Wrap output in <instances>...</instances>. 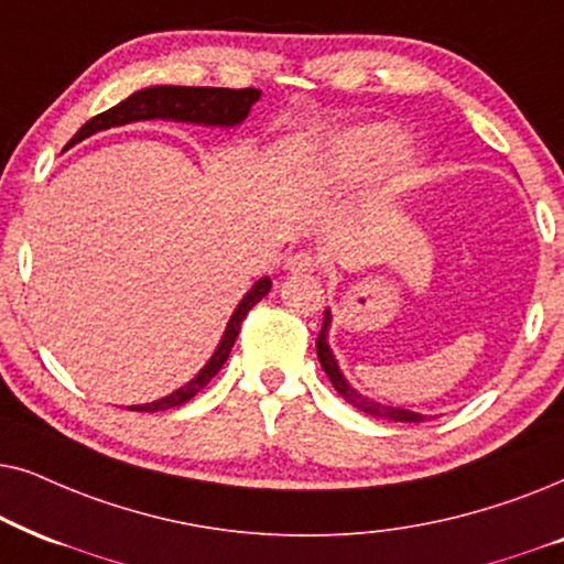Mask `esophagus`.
I'll return each mask as SVG.
<instances>
[{
	"label": "esophagus",
	"mask_w": 564,
	"mask_h": 564,
	"mask_svg": "<svg viewBox=\"0 0 564 564\" xmlns=\"http://www.w3.org/2000/svg\"><path fill=\"white\" fill-rule=\"evenodd\" d=\"M319 268V260L312 252H296L294 258L286 262L289 273H314Z\"/></svg>",
	"instance_id": "obj_1"
}]
</instances>
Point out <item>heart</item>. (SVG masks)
<instances>
[{"label":"heart","mask_w":564,"mask_h":564,"mask_svg":"<svg viewBox=\"0 0 564 564\" xmlns=\"http://www.w3.org/2000/svg\"><path fill=\"white\" fill-rule=\"evenodd\" d=\"M404 149V133L373 123L343 131L310 154V170L319 183H340L384 164Z\"/></svg>","instance_id":"heart-1"}]
</instances>
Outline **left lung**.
Wrapping results in <instances>:
<instances>
[{"label":"left lung","instance_id":"left-lung-1","mask_svg":"<svg viewBox=\"0 0 564 564\" xmlns=\"http://www.w3.org/2000/svg\"><path fill=\"white\" fill-rule=\"evenodd\" d=\"M329 322H333V314H329V310H325V319H322V329H319V337H317V358H319L322 369H325V373L329 377V381H333V387L337 389V394H340L345 402H350L352 408L366 412V415H373V417H381V420H394V423H423L425 415H420V412L394 408V404L373 402V400H369V397L358 394L356 389H352L348 381H345L340 369H337V360L333 356V350H329V345H327Z\"/></svg>","mask_w":564,"mask_h":564}]
</instances>
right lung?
I'll return each instance as SVG.
<instances>
[{
	"label": "right lung",
	"mask_w": 564,
	"mask_h": 564,
	"mask_svg": "<svg viewBox=\"0 0 564 564\" xmlns=\"http://www.w3.org/2000/svg\"><path fill=\"white\" fill-rule=\"evenodd\" d=\"M260 100V89L247 87V89H224V87H172V85H156V87H147L133 93L131 97H126L123 102H118L116 108L100 112V116L89 118L82 129L74 133V141H82L87 137H93L97 131H108V129H118V126L126 123H137V120H180V123H204V126H229L242 123L247 118V112L254 102ZM273 283L270 278H260L254 286L247 291L242 302L237 304L235 314H231L227 329H224L219 348L204 369L198 371V377L187 381L185 387L175 389V392L162 397L156 402H147V404H133L129 410L137 412H160V410H170L177 408L187 400H193L195 394L204 389L208 381H212L224 364H227L231 345H235L237 335H239V325L247 317V312L252 310L254 304L260 302L262 296H268V291Z\"/></svg>",
	"instance_id": "obj_1"
}]
</instances>
